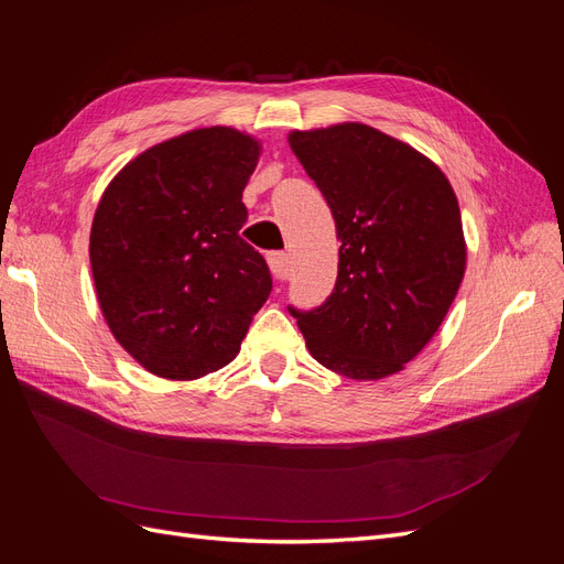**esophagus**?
Returning <instances> with one entry per match:
<instances>
[{"label":"esophagus","instance_id":"esophagus-1","mask_svg":"<svg viewBox=\"0 0 564 564\" xmlns=\"http://www.w3.org/2000/svg\"><path fill=\"white\" fill-rule=\"evenodd\" d=\"M268 265L272 270V275L284 280L286 268H289V256L284 251H272V253H268Z\"/></svg>","mask_w":564,"mask_h":564}]
</instances>
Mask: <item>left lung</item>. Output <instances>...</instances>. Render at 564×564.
I'll use <instances>...</instances> for the list:
<instances>
[{
    "label": "left lung",
    "mask_w": 564,
    "mask_h": 564,
    "mask_svg": "<svg viewBox=\"0 0 564 564\" xmlns=\"http://www.w3.org/2000/svg\"><path fill=\"white\" fill-rule=\"evenodd\" d=\"M289 148L340 242L332 296L311 313L292 308L305 348L340 377H392L429 346L464 280L454 187L423 152L360 122L296 129Z\"/></svg>",
    "instance_id": "1"
}]
</instances>
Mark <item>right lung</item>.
<instances>
[{"label":"right lung","instance_id":"add662e5","mask_svg":"<svg viewBox=\"0 0 564 564\" xmlns=\"http://www.w3.org/2000/svg\"><path fill=\"white\" fill-rule=\"evenodd\" d=\"M261 141L202 127L119 169L94 214L89 259L100 313L145 371L193 381L235 360L272 292L240 230Z\"/></svg>","mask_w":564,"mask_h":564}]
</instances>
